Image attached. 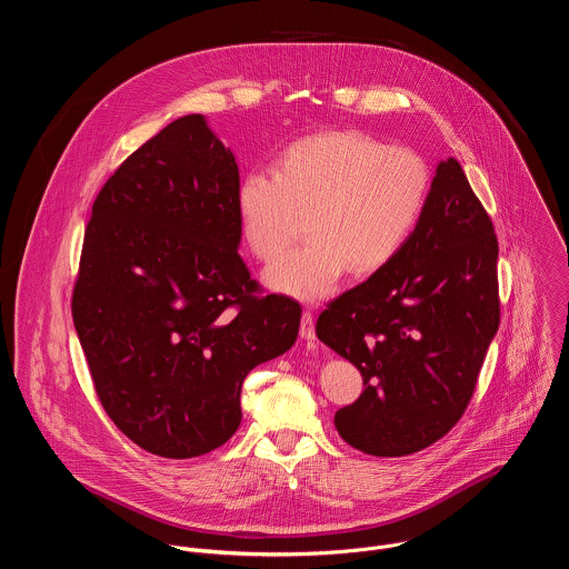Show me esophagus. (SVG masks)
Returning <instances> with one entry per match:
<instances>
[{"label": "esophagus", "mask_w": 569, "mask_h": 569, "mask_svg": "<svg viewBox=\"0 0 569 569\" xmlns=\"http://www.w3.org/2000/svg\"><path fill=\"white\" fill-rule=\"evenodd\" d=\"M299 333H301L303 340H315V321H312V312H310V310H303V312H301Z\"/></svg>", "instance_id": "obj_1"}]
</instances>
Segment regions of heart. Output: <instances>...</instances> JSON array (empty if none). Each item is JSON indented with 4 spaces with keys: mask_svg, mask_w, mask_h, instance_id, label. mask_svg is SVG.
<instances>
[{
    "mask_svg": "<svg viewBox=\"0 0 569 569\" xmlns=\"http://www.w3.org/2000/svg\"><path fill=\"white\" fill-rule=\"evenodd\" d=\"M432 187L428 161L412 148L331 128L286 143L272 173L250 171L236 187L240 236L261 261L279 259L306 213V246L266 272L288 297L317 301L349 272L369 277L408 246Z\"/></svg>",
    "mask_w": 569,
    "mask_h": 569,
    "instance_id": "heart-1",
    "label": "heart"
}]
</instances>
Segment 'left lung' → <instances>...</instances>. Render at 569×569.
Wrapping results in <instances>:
<instances>
[{"label": "left lung", "mask_w": 569, "mask_h": 569, "mask_svg": "<svg viewBox=\"0 0 569 569\" xmlns=\"http://www.w3.org/2000/svg\"><path fill=\"white\" fill-rule=\"evenodd\" d=\"M498 327V236L448 157L408 246L317 319V338L353 362L365 385L336 412L340 437L373 457H405L446 437Z\"/></svg>", "instance_id": "left-lung-1"}]
</instances>
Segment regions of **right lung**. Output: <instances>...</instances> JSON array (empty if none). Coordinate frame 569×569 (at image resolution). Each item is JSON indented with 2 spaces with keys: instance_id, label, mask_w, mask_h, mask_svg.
Masks as SVG:
<instances>
[{
  "instance_id": "add662e5",
  "label": "right lung",
  "mask_w": 569,
  "mask_h": 569,
  "mask_svg": "<svg viewBox=\"0 0 569 569\" xmlns=\"http://www.w3.org/2000/svg\"><path fill=\"white\" fill-rule=\"evenodd\" d=\"M238 182L231 150L187 114L110 176L86 229L73 327L103 410L157 457L231 439L242 380L299 333L301 306L263 295L238 254Z\"/></svg>"
}]
</instances>
